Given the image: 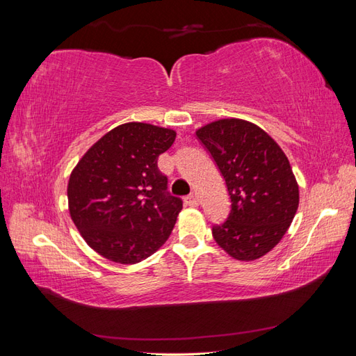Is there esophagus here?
I'll return each mask as SVG.
<instances>
[{
  "instance_id": "34e87169",
  "label": "esophagus",
  "mask_w": 356,
  "mask_h": 356,
  "mask_svg": "<svg viewBox=\"0 0 356 356\" xmlns=\"http://www.w3.org/2000/svg\"><path fill=\"white\" fill-rule=\"evenodd\" d=\"M184 203L187 204V207H197L199 199L196 197V195H188L184 197Z\"/></svg>"
}]
</instances>
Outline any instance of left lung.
Listing matches in <instances>:
<instances>
[{"label":"left lung","mask_w":356,"mask_h":356,"mask_svg":"<svg viewBox=\"0 0 356 356\" xmlns=\"http://www.w3.org/2000/svg\"><path fill=\"white\" fill-rule=\"evenodd\" d=\"M225 181L232 202L227 220L212 236L236 260H257L279 243L298 208V184L289 161L261 127L239 118H222L200 127Z\"/></svg>","instance_id":"left-lung-1"}]
</instances>
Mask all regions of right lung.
Masks as SVG:
<instances>
[{
    "instance_id": "1",
    "label": "right lung",
    "mask_w": 356,
    "mask_h": 356,
    "mask_svg": "<svg viewBox=\"0 0 356 356\" xmlns=\"http://www.w3.org/2000/svg\"><path fill=\"white\" fill-rule=\"evenodd\" d=\"M175 136L172 129L147 123L120 124L74 168L68 182L71 218L99 255L135 264L168 241L182 200L170 196L157 159Z\"/></svg>"
}]
</instances>
